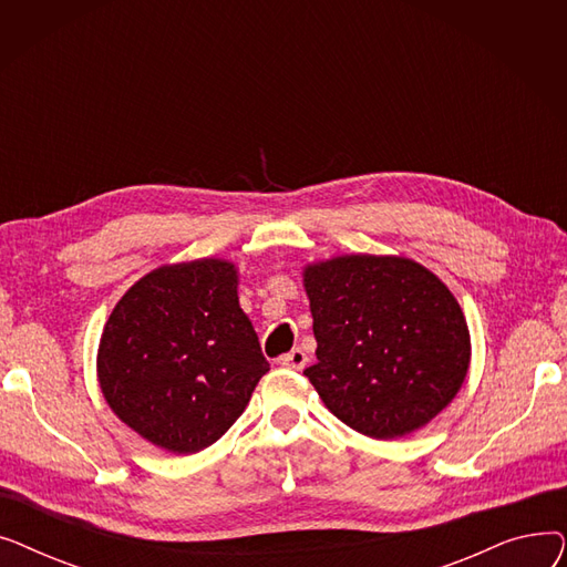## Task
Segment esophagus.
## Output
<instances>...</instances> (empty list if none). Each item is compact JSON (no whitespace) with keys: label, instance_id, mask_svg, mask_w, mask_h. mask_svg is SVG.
I'll return each instance as SVG.
<instances>
[{"label":"esophagus","instance_id":"obj_1","mask_svg":"<svg viewBox=\"0 0 567 567\" xmlns=\"http://www.w3.org/2000/svg\"><path fill=\"white\" fill-rule=\"evenodd\" d=\"M306 363H308V355H306V351L299 349V347L291 349L289 353H285L282 359H280V365H285V368H289V370H303Z\"/></svg>","mask_w":567,"mask_h":567}]
</instances>
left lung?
<instances>
[{
  "label": "left lung",
  "mask_w": 567,
  "mask_h": 567,
  "mask_svg": "<svg viewBox=\"0 0 567 567\" xmlns=\"http://www.w3.org/2000/svg\"><path fill=\"white\" fill-rule=\"evenodd\" d=\"M317 363L303 374L351 430L395 439L427 425L468 370L460 303L425 266L349 255L306 268Z\"/></svg>",
  "instance_id": "left-lung-1"
}]
</instances>
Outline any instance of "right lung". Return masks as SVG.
I'll use <instances>...</instances> for the list:
<instances>
[{
    "instance_id": "right-lung-1",
    "label": "right lung",
    "mask_w": 567,
    "mask_h": 567,
    "mask_svg": "<svg viewBox=\"0 0 567 567\" xmlns=\"http://www.w3.org/2000/svg\"><path fill=\"white\" fill-rule=\"evenodd\" d=\"M268 372L238 306L236 268L197 259L156 268L112 310L99 381L128 427L178 455L216 443Z\"/></svg>"
}]
</instances>
